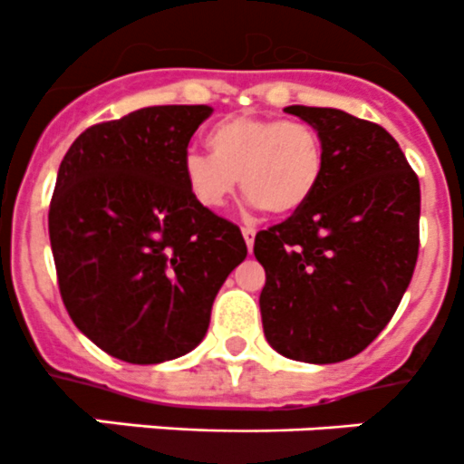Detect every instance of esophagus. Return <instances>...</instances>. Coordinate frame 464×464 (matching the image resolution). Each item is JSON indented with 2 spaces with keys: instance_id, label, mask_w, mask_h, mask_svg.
I'll return each mask as SVG.
<instances>
[{
  "instance_id": "34e87169",
  "label": "esophagus",
  "mask_w": 464,
  "mask_h": 464,
  "mask_svg": "<svg viewBox=\"0 0 464 464\" xmlns=\"http://www.w3.org/2000/svg\"><path fill=\"white\" fill-rule=\"evenodd\" d=\"M241 235H244V239H246V246H248V250H253V244H255V235H257V229H255V227H241Z\"/></svg>"
}]
</instances>
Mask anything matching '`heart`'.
Wrapping results in <instances>:
<instances>
[{
	"instance_id": "1",
	"label": "heart",
	"mask_w": 464,
	"mask_h": 464,
	"mask_svg": "<svg viewBox=\"0 0 464 464\" xmlns=\"http://www.w3.org/2000/svg\"><path fill=\"white\" fill-rule=\"evenodd\" d=\"M211 156L188 154L184 179L195 202L220 209L244 186L250 202L274 216L299 211L324 174L320 133L299 119L229 117L207 133Z\"/></svg>"
}]
</instances>
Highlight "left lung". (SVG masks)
Returning <instances> with one entry per match:
<instances>
[{"label":"left lung","mask_w":464,"mask_h":464,"mask_svg":"<svg viewBox=\"0 0 464 464\" xmlns=\"http://www.w3.org/2000/svg\"><path fill=\"white\" fill-rule=\"evenodd\" d=\"M320 133L315 195L255 237L265 266L262 326L278 354L338 363L371 345L396 313L419 257V177L380 124L290 105Z\"/></svg>","instance_id":"8db88e82"}]
</instances>
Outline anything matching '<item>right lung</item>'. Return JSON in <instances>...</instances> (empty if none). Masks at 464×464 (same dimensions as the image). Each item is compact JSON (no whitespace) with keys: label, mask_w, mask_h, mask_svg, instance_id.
Wrapping results in <instances>:
<instances>
[{"label":"right lung","mask_w":464,"mask_h":464,"mask_svg":"<svg viewBox=\"0 0 464 464\" xmlns=\"http://www.w3.org/2000/svg\"><path fill=\"white\" fill-rule=\"evenodd\" d=\"M209 105H154L71 144L48 229L62 301L93 345L126 363L198 347L220 285L248 255L241 229L190 195L184 159Z\"/></svg>","instance_id":"obj_1"}]
</instances>
